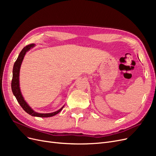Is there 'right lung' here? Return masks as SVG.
Instances as JSON below:
<instances>
[{"mask_svg": "<svg viewBox=\"0 0 156 156\" xmlns=\"http://www.w3.org/2000/svg\"><path fill=\"white\" fill-rule=\"evenodd\" d=\"M33 47H34V44H30L25 46L24 48L22 49V51L20 52V55H19L18 57L16 60V61L14 63L13 68V76H12V90L13 94V95L16 98L18 103H20V105L23 108V109L25 112H27L28 114H29L31 116H37V117H51L56 115L60 112L63 108L64 106L60 108L59 110L57 111H55L51 113H39L35 112L32 108L27 104V103L24 100V98L23 97L20 87V71L21 65L22 64L23 60L24 58V56L27 51H29Z\"/></svg>", "mask_w": 156, "mask_h": 156, "instance_id": "obj_1", "label": "right lung"}]
</instances>
